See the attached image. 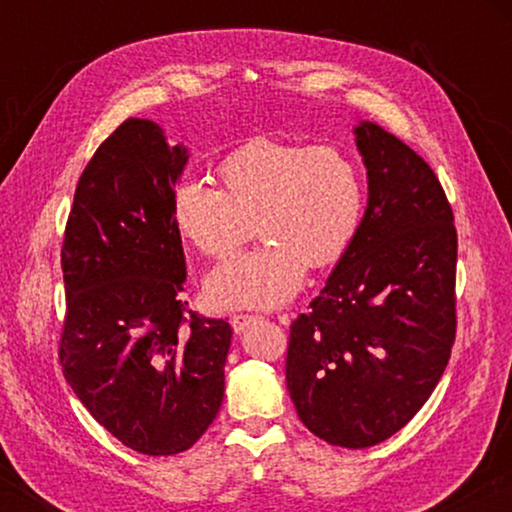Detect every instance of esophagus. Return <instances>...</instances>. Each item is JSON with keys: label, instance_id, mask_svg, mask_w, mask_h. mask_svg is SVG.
I'll list each match as a JSON object with an SVG mask.
<instances>
[{"label": "esophagus", "instance_id": "obj_1", "mask_svg": "<svg viewBox=\"0 0 512 512\" xmlns=\"http://www.w3.org/2000/svg\"><path fill=\"white\" fill-rule=\"evenodd\" d=\"M255 320H257V316H253V314H235L230 318V325L237 334H241L250 323H255Z\"/></svg>", "mask_w": 512, "mask_h": 512}]
</instances>
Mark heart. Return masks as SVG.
I'll list each match as a JSON object with an SVG mask.
<instances>
[{
    "label": "heart",
    "mask_w": 512,
    "mask_h": 512,
    "mask_svg": "<svg viewBox=\"0 0 512 512\" xmlns=\"http://www.w3.org/2000/svg\"><path fill=\"white\" fill-rule=\"evenodd\" d=\"M221 189L183 180L171 194V219L198 253L228 259L257 235L250 255L207 277L223 307H277L300 289L307 268L339 262L363 219V176L332 144L255 137L216 167Z\"/></svg>",
    "instance_id": "obj_1"
}]
</instances>
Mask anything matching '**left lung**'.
<instances>
[{"label":"left lung","mask_w":512,"mask_h":512,"mask_svg":"<svg viewBox=\"0 0 512 512\" xmlns=\"http://www.w3.org/2000/svg\"><path fill=\"white\" fill-rule=\"evenodd\" d=\"M354 133L368 207L325 289L291 323L287 388L311 433L363 449L400 431L443 377L458 237L429 164L370 121Z\"/></svg>","instance_id":"obj_1"}]
</instances>
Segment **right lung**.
Masks as SVG:
<instances>
[{
  "mask_svg": "<svg viewBox=\"0 0 512 512\" xmlns=\"http://www.w3.org/2000/svg\"><path fill=\"white\" fill-rule=\"evenodd\" d=\"M185 162L158 124L126 119L83 169L60 250L63 375L101 427L149 456L185 452L210 427L232 336L183 296L171 194Z\"/></svg>",
  "mask_w": 512,
  "mask_h": 512,
  "instance_id": "add662e5",
  "label": "right lung"
}]
</instances>
